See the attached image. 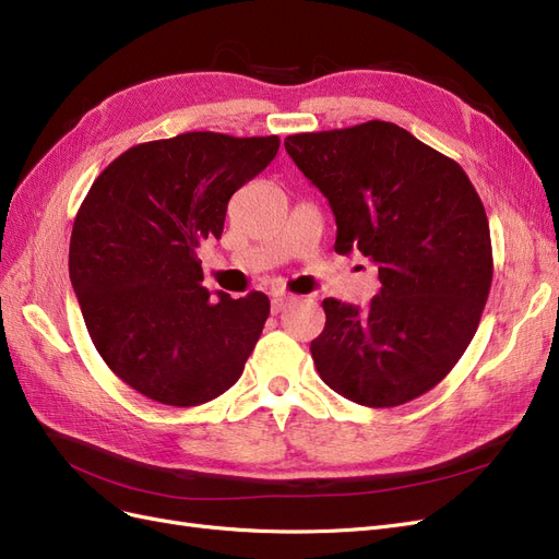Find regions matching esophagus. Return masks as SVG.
<instances>
[{
    "mask_svg": "<svg viewBox=\"0 0 559 559\" xmlns=\"http://www.w3.org/2000/svg\"><path fill=\"white\" fill-rule=\"evenodd\" d=\"M295 299L297 297H293V295H274L272 297V313H281L285 306H290Z\"/></svg>",
    "mask_w": 559,
    "mask_h": 559,
    "instance_id": "1",
    "label": "esophagus"
}]
</instances>
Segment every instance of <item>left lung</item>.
I'll return each instance as SVG.
<instances>
[{
  "instance_id": "1",
  "label": "left lung",
  "mask_w": 559,
  "mask_h": 559,
  "mask_svg": "<svg viewBox=\"0 0 559 559\" xmlns=\"http://www.w3.org/2000/svg\"><path fill=\"white\" fill-rule=\"evenodd\" d=\"M285 151L328 197L336 253L359 250L381 281L367 309L322 301L320 378L369 408L420 397L472 344L492 285L490 225L469 176L385 120L290 134Z\"/></svg>"
}]
</instances>
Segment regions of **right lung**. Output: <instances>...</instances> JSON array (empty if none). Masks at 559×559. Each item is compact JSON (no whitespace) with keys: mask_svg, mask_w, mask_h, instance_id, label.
I'll list each match as a JSON object with an SVG mask.
<instances>
[{"mask_svg":"<svg viewBox=\"0 0 559 559\" xmlns=\"http://www.w3.org/2000/svg\"><path fill=\"white\" fill-rule=\"evenodd\" d=\"M278 146L276 134L218 132L136 143L87 190L71 229L69 278L97 353L143 397L197 406L239 381L269 299H211L197 248L221 239L229 197Z\"/></svg>","mask_w":559,"mask_h":559,"instance_id":"obj_1","label":"right lung"}]
</instances>
